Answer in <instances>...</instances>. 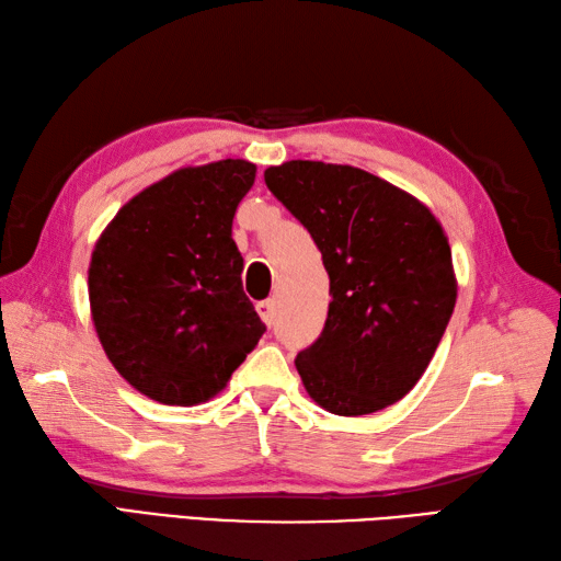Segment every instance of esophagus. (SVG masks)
<instances>
[{"instance_id":"obj_1","label":"esophagus","mask_w":561,"mask_h":561,"mask_svg":"<svg viewBox=\"0 0 561 561\" xmlns=\"http://www.w3.org/2000/svg\"><path fill=\"white\" fill-rule=\"evenodd\" d=\"M257 313H260V318H262V323H265L267 328L274 323V301H260L257 304Z\"/></svg>"}]
</instances>
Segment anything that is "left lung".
Returning a JSON list of instances; mask_svg holds the SVG:
<instances>
[{
	"mask_svg": "<svg viewBox=\"0 0 561 561\" xmlns=\"http://www.w3.org/2000/svg\"><path fill=\"white\" fill-rule=\"evenodd\" d=\"M265 183L330 274L325 328L296 356L308 396L340 416L390 408L434 359L458 296L444 226L424 202L354 165L287 161Z\"/></svg>",
	"mask_w": 561,
	"mask_h": 561,
	"instance_id": "left-lung-1",
	"label": "left lung"
}]
</instances>
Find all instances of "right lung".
<instances>
[{"label": "right lung", "instance_id": "obj_1", "mask_svg": "<svg viewBox=\"0 0 561 561\" xmlns=\"http://www.w3.org/2000/svg\"><path fill=\"white\" fill-rule=\"evenodd\" d=\"M255 163L185 165L125 202L89 265L91 320L129 386L193 408L226 388L265 332L231 238Z\"/></svg>", "mask_w": 561, "mask_h": 561}]
</instances>
